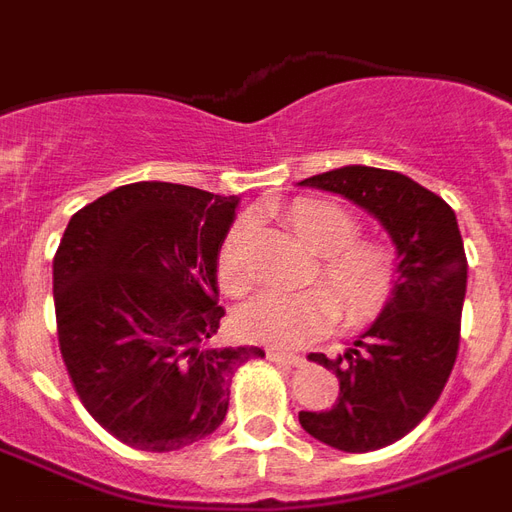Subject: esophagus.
<instances>
[{"mask_svg":"<svg viewBox=\"0 0 512 512\" xmlns=\"http://www.w3.org/2000/svg\"><path fill=\"white\" fill-rule=\"evenodd\" d=\"M268 361L282 363V366H301V363H304V358H301V355H295V352L271 350L268 352Z\"/></svg>","mask_w":512,"mask_h":512,"instance_id":"obj_1","label":"esophagus"}]
</instances>
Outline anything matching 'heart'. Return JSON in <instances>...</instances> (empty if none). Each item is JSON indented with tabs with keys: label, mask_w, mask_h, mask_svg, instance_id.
<instances>
[{
	"label": "heart",
	"mask_w": 512,
	"mask_h": 512,
	"mask_svg": "<svg viewBox=\"0 0 512 512\" xmlns=\"http://www.w3.org/2000/svg\"><path fill=\"white\" fill-rule=\"evenodd\" d=\"M287 225L320 252L312 282L304 293H263L241 306L238 331L249 342L290 350L331 328L358 331L380 317L399 279L396 252L380 238L361 236V222L339 203L325 198H301L285 208ZM249 219L238 217L219 241L217 282L230 295H241L252 285L246 266Z\"/></svg>",
	"instance_id": "heart-1"
}]
</instances>
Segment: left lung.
Listing matches in <instances>:
<instances>
[{
  "label": "left lung",
  "mask_w": 512,
  "mask_h": 512,
  "mask_svg": "<svg viewBox=\"0 0 512 512\" xmlns=\"http://www.w3.org/2000/svg\"><path fill=\"white\" fill-rule=\"evenodd\" d=\"M372 211L391 233L399 279L388 309L331 369L339 399L331 410L298 412L314 439L344 453H369L410 434L445 388L461 339L467 255L453 208L396 170L347 165L301 181Z\"/></svg>",
  "instance_id": "obj_1"
}]
</instances>
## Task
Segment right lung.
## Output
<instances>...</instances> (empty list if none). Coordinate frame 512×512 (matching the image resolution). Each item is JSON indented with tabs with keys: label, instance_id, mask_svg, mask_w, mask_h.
<instances>
[{
	"label": "right lung",
	"instance_id": "right-lung-1",
	"mask_svg": "<svg viewBox=\"0 0 512 512\" xmlns=\"http://www.w3.org/2000/svg\"><path fill=\"white\" fill-rule=\"evenodd\" d=\"M238 195L138 181L73 214L54 257L56 333L75 393L102 429L168 453L227 415L233 374L260 347L214 344L217 249Z\"/></svg>",
	"mask_w": 512,
	"mask_h": 512
}]
</instances>
